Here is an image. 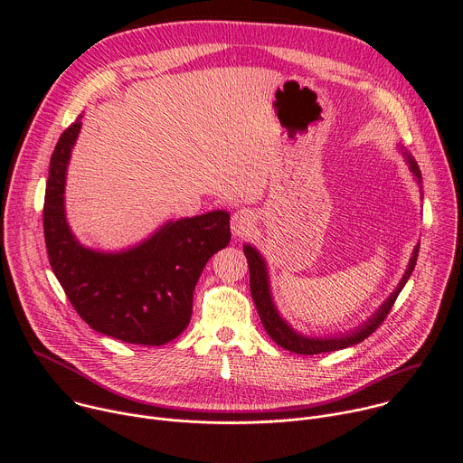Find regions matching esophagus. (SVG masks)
I'll use <instances>...</instances> for the list:
<instances>
[{
    "instance_id": "34e87169",
    "label": "esophagus",
    "mask_w": 463,
    "mask_h": 463,
    "mask_svg": "<svg viewBox=\"0 0 463 463\" xmlns=\"http://www.w3.org/2000/svg\"><path fill=\"white\" fill-rule=\"evenodd\" d=\"M256 214L250 211V209H240L232 214V220H231V229H232V234L236 238H245L252 232L254 225H256Z\"/></svg>"
}]
</instances>
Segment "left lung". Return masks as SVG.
Returning a JSON list of instances; mask_svg holds the SVG:
<instances>
[{
  "instance_id": "left-lung-1",
  "label": "left lung",
  "mask_w": 463,
  "mask_h": 463,
  "mask_svg": "<svg viewBox=\"0 0 463 463\" xmlns=\"http://www.w3.org/2000/svg\"><path fill=\"white\" fill-rule=\"evenodd\" d=\"M407 163L412 170V174L416 175L418 181H421V172L418 163L414 161V157H411L409 154H405ZM243 252L247 256V263H249V282H250V297L254 300V306L258 309L260 320L266 327V332L269 334V337L282 346L284 350H289L293 354H300V355H317V354H326V352H335V350H343L348 346H354L361 341H364L368 335H372L375 329L381 326V322L386 318V315L390 313L395 298L402 293V289L405 288L407 280L411 279L414 266H416V260H418V252L420 247L416 245L412 258L409 261V268L400 282V286L395 288V291L386 298V302L366 320L363 322V326H359L357 329H354L352 334H345L343 337H306L297 334L295 329L279 315L275 302L271 298V289H269V277H268V268H266V261L260 256V252L250 247L245 245Z\"/></svg>"
}]
</instances>
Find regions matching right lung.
<instances>
[{
	"instance_id": "add662e5",
	"label": "right lung",
	"mask_w": 463,
	"mask_h": 463,
	"mask_svg": "<svg viewBox=\"0 0 463 463\" xmlns=\"http://www.w3.org/2000/svg\"><path fill=\"white\" fill-rule=\"evenodd\" d=\"M80 117L60 136L49 163L43 234L49 263L75 311L95 332L129 345L174 341L192 317L194 289L209 258L231 241L229 213L165 223L122 252L80 245L65 220L63 190Z\"/></svg>"
}]
</instances>
